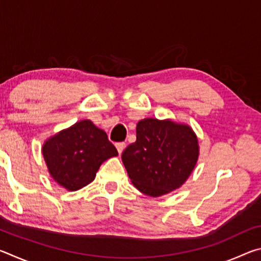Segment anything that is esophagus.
Masks as SVG:
<instances>
[{
	"label": "esophagus",
	"instance_id": "1",
	"mask_svg": "<svg viewBox=\"0 0 261 261\" xmlns=\"http://www.w3.org/2000/svg\"><path fill=\"white\" fill-rule=\"evenodd\" d=\"M124 147H125V143H123V141H121V143H116V148H117V151L120 154L123 152Z\"/></svg>",
	"mask_w": 261,
	"mask_h": 261
}]
</instances>
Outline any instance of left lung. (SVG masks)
I'll return each mask as SVG.
<instances>
[{
  "label": "left lung",
  "mask_w": 261,
  "mask_h": 261,
  "mask_svg": "<svg viewBox=\"0 0 261 261\" xmlns=\"http://www.w3.org/2000/svg\"><path fill=\"white\" fill-rule=\"evenodd\" d=\"M136 132V141L122 153L132 184L151 197L179 188L192 173L199 154L191 127L145 118L138 122Z\"/></svg>",
  "instance_id": "obj_1"
}]
</instances>
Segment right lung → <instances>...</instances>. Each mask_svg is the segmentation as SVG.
Segmentation results:
<instances>
[{
    "label": "right lung",
    "instance_id": "add662e5",
    "mask_svg": "<svg viewBox=\"0 0 261 261\" xmlns=\"http://www.w3.org/2000/svg\"><path fill=\"white\" fill-rule=\"evenodd\" d=\"M42 154L51 177L76 191L91 183L101 163L118 152L103 130L85 120L47 140Z\"/></svg>",
    "mask_w": 261,
    "mask_h": 261
}]
</instances>
